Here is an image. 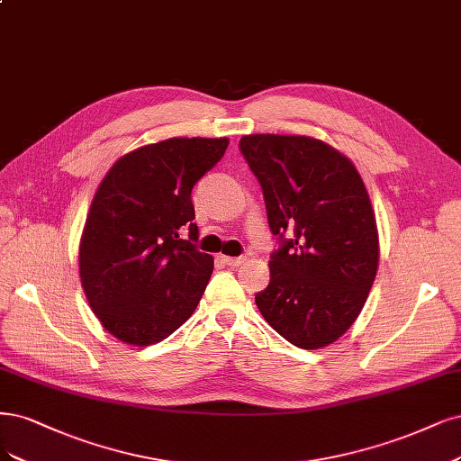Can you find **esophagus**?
<instances>
[{
  "label": "esophagus",
  "mask_w": 461,
  "mask_h": 461,
  "mask_svg": "<svg viewBox=\"0 0 461 461\" xmlns=\"http://www.w3.org/2000/svg\"><path fill=\"white\" fill-rule=\"evenodd\" d=\"M221 261H223L227 267H240L246 258H229V256H221Z\"/></svg>",
  "instance_id": "34e87169"
}]
</instances>
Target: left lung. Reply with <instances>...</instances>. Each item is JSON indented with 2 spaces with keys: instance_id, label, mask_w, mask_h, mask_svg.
I'll list each match as a JSON object with an SVG mask.
<instances>
[{
  "instance_id": "obj_1",
  "label": "left lung",
  "mask_w": 461,
  "mask_h": 461,
  "mask_svg": "<svg viewBox=\"0 0 461 461\" xmlns=\"http://www.w3.org/2000/svg\"><path fill=\"white\" fill-rule=\"evenodd\" d=\"M240 150L282 238L258 309L295 347L322 348L353 326L375 280L379 234L366 185L345 154L314 137L244 135ZM288 230L294 238L284 241Z\"/></svg>"
}]
</instances>
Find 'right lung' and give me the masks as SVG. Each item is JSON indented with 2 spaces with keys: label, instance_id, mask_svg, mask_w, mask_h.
Here are the masks:
<instances>
[{
  "label": "right lung",
  "instance_id": "add662e5",
  "mask_svg": "<svg viewBox=\"0 0 461 461\" xmlns=\"http://www.w3.org/2000/svg\"><path fill=\"white\" fill-rule=\"evenodd\" d=\"M227 147V137L152 142L118 158L101 181L79 238V280L116 339L154 345L200 303L213 258L190 242L198 238L190 193Z\"/></svg>",
  "mask_w": 461,
  "mask_h": 461
}]
</instances>
